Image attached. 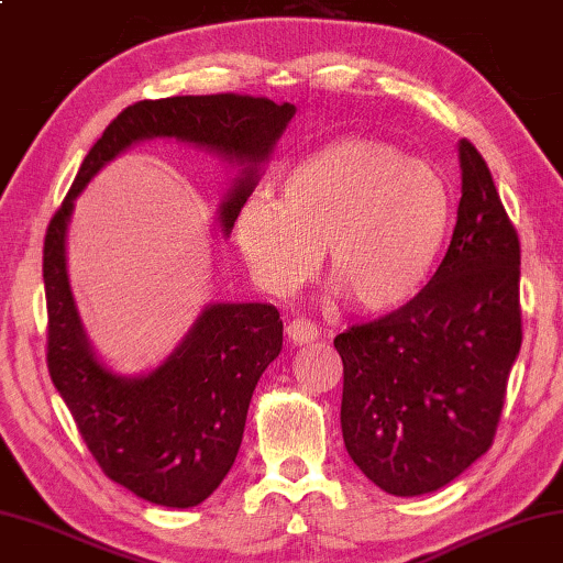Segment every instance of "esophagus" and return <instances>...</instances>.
<instances>
[{
  "instance_id": "obj_1",
  "label": "esophagus",
  "mask_w": 563,
  "mask_h": 563,
  "mask_svg": "<svg viewBox=\"0 0 563 563\" xmlns=\"http://www.w3.org/2000/svg\"><path fill=\"white\" fill-rule=\"evenodd\" d=\"M285 334H288V340L292 344H310L317 340V336H320V330H317V324H312L310 320L295 317V320L285 327Z\"/></svg>"
}]
</instances>
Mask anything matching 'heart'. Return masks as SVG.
Masks as SVG:
<instances>
[{
	"instance_id": "1",
	"label": "heart",
	"mask_w": 563,
	"mask_h": 563,
	"mask_svg": "<svg viewBox=\"0 0 563 563\" xmlns=\"http://www.w3.org/2000/svg\"><path fill=\"white\" fill-rule=\"evenodd\" d=\"M278 191V201L255 194L236 217L243 261L275 295L308 283L324 249L327 278L354 310H401L451 236L453 197L441 172L391 142H327L283 172Z\"/></svg>"
}]
</instances>
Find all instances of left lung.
I'll list each match as a JSON object with an SVG mask.
<instances>
[{"instance_id": "8db88e82", "label": "left lung", "mask_w": 563, "mask_h": 563, "mask_svg": "<svg viewBox=\"0 0 563 563\" xmlns=\"http://www.w3.org/2000/svg\"><path fill=\"white\" fill-rule=\"evenodd\" d=\"M463 197L416 298L334 336L346 453L396 497L441 489L487 453L522 346L519 239L489 167L460 140Z\"/></svg>"}]
</instances>
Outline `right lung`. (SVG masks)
<instances>
[{
	"label": "right lung",
	"instance_id": "right-lung-1",
	"mask_svg": "<svg viewBox=\"0 0 563 563\" xmlns=\"http://www.w3.org/2000/svg\"><path fill=\"white\" fill-rule=\"evenodd\" d=\"M292 115L290 103L236 93L128 106L90 147L46 229L51 382L103 473L152 505L197 507L227 477L239 455L253 388L283 350V320L268 302H213L157 369L115 374L90 346L70 292L66 229L74 201L135 142L175 137L239 167L219 207L221 231L229 236Z\"/></svg>",
	"mask_w": 563,
	"mask_h": 563
}]
</instances>
